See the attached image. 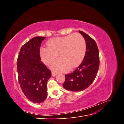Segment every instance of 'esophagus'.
Masks as SVG:
<instances>
[{
	"mask_svg": "<svg viewBox=\"0 0 124 124\" xmlns=\"http://www.w3.org/2000/svg\"><path fill=\"white\" fill-rule=\"evenodd\" d=\"M52 77H55L56 76H57V73H55V72H52Z\"/></svg>",
	"mask_w": 124,
	"mask_h": 124,
	"instance_id": "esophagus-1",
	"label": "esophagus"
}]
</instances>
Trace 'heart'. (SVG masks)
Masks as SVG:
<instances>
[{"mask_svg":"<svg viewBox=\"0 0 124 124\" xmlns=\"http://www.w3.org/2000/svg\"><path fill=\"white\" fill-rule=\"evenodd\" d=\"M47 46L40 49V55L45 65H51L55 72H63L68 69L78 67L83 61L86 51L84 37L79 33L52 38L47 43Z\"/></svg>","mask_w":124,"mask_h":124,"instance_id":"1","label":"heart"}]
</instances>
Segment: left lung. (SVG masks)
<instances>
[{
	"label": "left lung",
	"mask_w": 124,
	"mask_h": 124,
	"mask_svg": "<svg viewBox=\"0 0 124 124\" xmlns=\"http://www.w3.org/2000/svg\"><path fill=\"white\" fill-rule=\"evenodd\" d=\"M86 42V51L81 65L73 73L65 74L62 86L68 91L80 92L91 85L97 74L99 67V50L95 40L83 31H78Z\"/></svg>",
	"instance_id": "1"
}]
</instances>
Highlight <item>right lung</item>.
Listing matches in <instances>:
<instances>
[{
  "instance_id": "obj_1",
  "label": "right lung",
  "mask_w": 124,
  "mask_h": 124,
  "mask_svg": "<svg viewBox=\"0 0 124 124\" xmlns=\"http://www.w3.org/2000/svg\"><path fill=\"white\" fill-rule=\"evenodd\" d=\"M46 37H36L21 47L17 62L19 84L27 98L40 103L47 96L46 84L51 71L41 61L40 48Z\"/></svg>"
}]
</instances>
